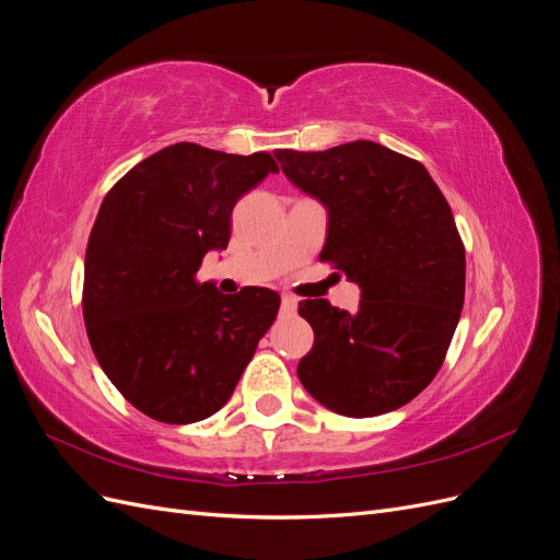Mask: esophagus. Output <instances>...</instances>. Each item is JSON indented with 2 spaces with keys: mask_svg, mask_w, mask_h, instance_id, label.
I'll return each mask as SVG.
<instances>
[{
  "mask_svg": "<svg viewBox=\"0 0 560 560\" xmlns=\"http://www.w3.org/2000/svg\"><path fill=\"white\" fill-rule=\"evenodd\" d=\"M296 306H299V299L296 296H290V294H282V303L280 308L284 315H294L296 313Z\"/></svg>",
  "mask_w": 560,
  "mask_h": 560,
  "instance_id": "obj_1",
  "label": "esophagus"
}]
</instances>
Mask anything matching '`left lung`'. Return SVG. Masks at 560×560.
<instances>
[{"label": "left lung", "instance_id": "8db88e82", "mask_svg": "<svg viewBox=\"0 0 560 560\" xmlns=\"http://www.w3.org/2000/svg\"><path fill=\"white\" fill-rule=\"evenodd\" d=\"M282 173L327 208L319 261L362 290L354 313L299 303L315 341L303 387L334 413L371 418L409 404L442 369L465 303V245L425 165L358 140L327 151L278 149Z\"/></svg>", "mask_w": 560, "mask_h": 560}]
</instances>
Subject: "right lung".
<instances>
[{
    "label": "right lung",
    "mask_w": 560,
    "mask_h": 560,
    "mask_svg": "<svg viewBox=\"0 0 560 560\" xmlns=\"http://www.w3.org/2000/svg\"><path fill=\"white\" fill-rule=\"evenodd\" d=\"M273 156L177 142L140 161L100 206L83 264V322L107 378L135 409L189 425L233 395L280 296L266 287L219 294L196 273L226 249L231 212Z\"/></svg>",
    "instance_id": "right-lung-1"
}]
</instances>
